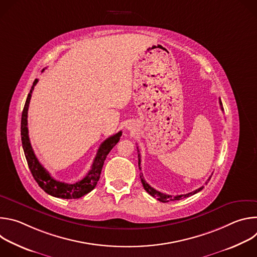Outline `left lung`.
<instances>
[{
  "label": "left lung",
  "mask_w": 257,
  "mask_h": 257,
  "mask_svg": "<svg viewBox=\"0 0 257 257\" xmlns=\"http://www.w3.org/2000/svg\"><path fill=\"white\" fill-rule=\"evenodd\" d=\"M219 104H221V108H222V111H224V108H223V104H222V101H221V98H219ZM138 153H139V151H137ZM140 164H141V161H140V154H138V166H139V170H141V168H140ZM210 178H211V176L207 179V181L205 182V184H207L208 183V181L210 180ZM140 180H141V183H142V185H143V188L145 189V191L148 192L149 194H151L153 197H155V198H157L159 201H161V202H169V201H173V200H180V199H182V198H185V197H189V196H191V195H193V194H195V193H197V192H199V191H201L202 189H203V187L204 186H201L200 188H198V189H196V190H194V191H192V192H190V193H187V194H183V195H176V196H172V195H168V194H165V193H162V192H160V191H158V190H156L155 188H153L150 184H148V183H146V181L144 180V178H143V175H142V173H141V175H140Z\"/></svg>",
  "instance_id": "obj_1"
}]
</instances>
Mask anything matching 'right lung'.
Masks as SVG:
<instances>
[{"label": "right lung", "instance_id": "right-lung-1", "mask_svg": "<svg viewBox=\"0 0 257 257\" xmlns=\"http://www.w3.org/2000/svg\"><path fill=\"white\" fill-rule=\"evenodd\" d=\"M38 81H39L38 79H35L31 86V89L27 95V98L23 107L22 117H21V141H22V148L24 151V155L27 161V165L29 167V170L34 180L38 182L39 186L48 194L58 198H64V199L80 198L83 195L89 193L96 186L97 181L99 180V177H100L104 160L108 155V153L112 151V149L120 140L122 132L120 131L117 134L106 138L100 144L99 149L96 153V156L93 160L90 171L82 180L74 183V184H68V183L55 180L50 175V173L42 166L38 158L35 157L32 150V146L29 141V136H28V128H27L28 106L31 98V93L34 89V86L36 85V83H38Z\"/></svg>", "mask_w": 257, "mask_h": 257}]
</instances>
